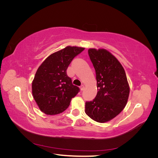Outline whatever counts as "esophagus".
<instances>
[{
	"label": "esophagus",
	"mask_w": 158,
	"mask_h": 158,
	"mask_svg": "<svg viewBox=\"0 0 158 158\" xmlns=\"http://www.w3.org/2000/svg\"><path fill=\"white\" fill-rule=\"evenodd\" d=\"M80 88L81 91H83V90L84 89V85H80Z\"/></svg>",
	"instance_id": "obj_1"
}]
</instances>
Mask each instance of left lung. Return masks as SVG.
Here are the masks:
<instances>
[{
    "label": "left lung",
    "instance_id": "obj_1",
    "mask_svg": "<svg viewBox=\"0 0 158 158\" xmlns=\"http://www.w3.org/2000/svg\"><path fill=\"white\" fill-rule=\"evenodd\" d=\"M88 55L96 74L98 93L85 102V112L95 121L107 122L126 106L130 89L125 70L118 60L106 49H89Z\"/></svg>",
    "mask_w": 158,
    "mask_h": 158
}]
</instances>
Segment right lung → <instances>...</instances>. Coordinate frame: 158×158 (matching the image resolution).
I'll return each mask as SVG.
<instances>
[{
    "label": "right lung",
    "instance_id": "right-lung-1",
    "mask_svg": "<svg viewBox=\"0 0 158 158\" xmlns=\"http://www.w3.org/2000/svg\"><path fill=\"white\" fill-rule=\"evenodd\" d=\"M84 48L68 46L51 54L38 68L32 82L33 98L41 111L59 114L69 107L80 88L66 74L68 66Z\"/></svg>",
    "mask_w": 158,
    "mask_h": 158
}]
</instances>
